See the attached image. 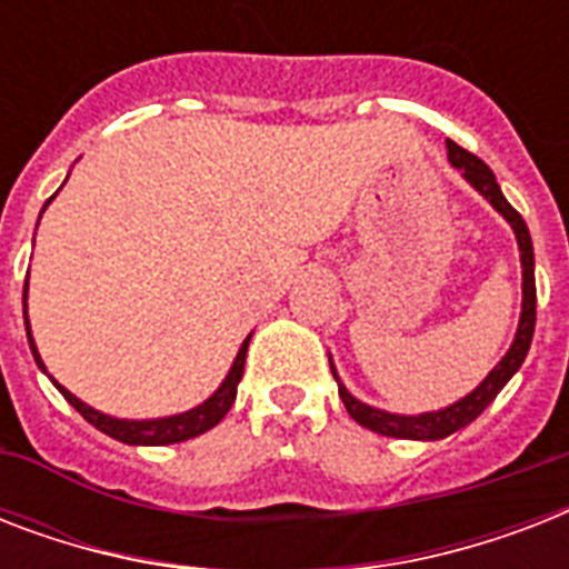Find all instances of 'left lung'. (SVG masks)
I'll return each mask as SVG.
<instances>
[{
  "instance_id": "1",
  "label": "left lung",
  "mask_w": 569,
  "mask_h": 569,
  "mask_svg": "<svg viewBox=\"0 0 569 569\" xmlns=\"http://www.w3.org/2000/svg\"><path fill=\"white\" fill-rule=\"evenodd\" d=\"M449 147V162L463 171L472 186H476L481 194L490 200V203L499 209V212L508 218V223L517 232V244H520V259H522V316H520V328H517V337H513V346L508 348V355L502 357V363L496 366L493 372L487 375L481 383H478L467 398H460L458 405L446 407V410H437V413H422V416H396V413H383V410H375V407L357 401L351 392H348L342 383H339V398L342 405L351 413L357 425H363L369 431L383 433V437H398V440H442L449 433L467 428L472 419L485 413V407L493 401L508 380L513 378V372L520 369L526 355L531 348V337H535V319H538V289H535V250H531V236L529 227L522 221V214L513 209L508 200H505L499 182H496L493 171L487 168L478 156H472L469 150L458 147L455 141H446ZM333 369V366H330ZM337 378V372H333ZM339 380V378H337Z\"/></svg>"
}]
</instances>
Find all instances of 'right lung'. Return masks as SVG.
I'll use <instances>...</instances> for the list:
<instances>
[{
  "mask_svg": "<svg viewBox=\"0 0 569 569\" xmlns=\"http://www.w3.org/2000/svg\"><path fill=\"white\" fill-rule=\"evenodd\" d=\"M26 289H29V280H26V286H22V298H26ZM22 316H26V310H22ZM26 333H29L31 355H34L38 366L43 369L38 348H34V342H31L29 319H26ZM248 342H250V337L244 339V346L239 348L236 363H232L227 380H223L221 387H218V392H214L209 401H203V405L194 407V410H189V413L168 416V419H150V422L111 419V416L100 413V410H93V407H88L84 401H79V398H76L73 392H67L61 383H56V380H52V383H56L58 392H61V396H64L67 401H70V405H73L76 410H79V413H82L84 419L93 425V428H100L102 433H109V437H114V440L129 442V446H168V442H182V440H191V437H200V433H206L209 428H214V425L221 422L223 416H227V410H230L232 401H236V389H239L241 372H244V355H248ZM43 372H47V369H43Z\"/></svg>",
  "mask_w": 569,
  "mask_h": 569,
  "instance_id": "add662e5",
  "label": "right lung"
}]
</instances>
